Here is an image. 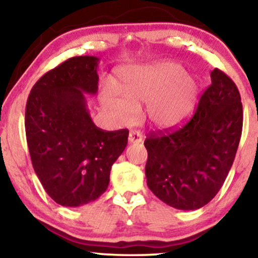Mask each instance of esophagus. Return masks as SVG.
Returning <instances> with one entry per match:
<instances>
[{"label":"esophagus","mask_w":258,"mask_h":258,"mask_svg":"<svg viewBox=\"0 0 258 258\" xmlns=\"http://www.w3.org/2000/svg\"><path fill=\"white\" fill-rule=\"evenodd\" d=\"M129 143H141L143 142V135L140 132H132L129 134Z\"/></svg>","instance_id":"obj_1"}]
</instances>
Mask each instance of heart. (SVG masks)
Wrapping results in <instances>:
<instances>
[{
  "mask_svg": "<svg viewBox=\"0 0 258 258\" xmlns=\"http://www.w3.org/2000/svg\"><path fill=\"white\" fill-rule=\"evenodd\" d=\"M121 95L104 94L102 102L116 121L130 124L137 107L146 103L144 114L157 129H171L184 122L199 100L200 86L181 64L162 61L130 67L117 83Z\"/></svg>",
  "mask_w": 258,
  "mask_h": 258,
  "instance_id": "obj_1",
  "label": "heart"
}]
</instances>
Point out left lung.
Listing matches in <instances>:
<instances>
[{"label":"left lung","instance_id":"left-lung-1","mask_svg":"<svg viewBox=\"0 0 258 258\" xmlns=\"http://www.w3.org/2000/svg\"><path fill=\"white\" fill-rule=\"evenodd\" d=\"M191 119L172 133L150 134L147 184L175 209H200L227 178L241 140L243 110L238 89L215 68Z\"/></svg>","mask_w":258,"mask_h":258}]
</instances>
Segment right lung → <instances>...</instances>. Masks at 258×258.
<instances>
[{
    "instance_id": "right-lung-1",
    "label": "right lung",
    "mask_w": 258,
    "mask_h": 258,
    "mask_svg": "<svg viewBox=\"0 0 258 258\" xmlns=\"http://www.w3.org/2000/svg\"><path fill=\"white\" fill-rule=\"evenodd\" d=\"M96 56H76L44 74L26 107L29 154L41 184L56 203L80 207L109 185L111 165L129 132H103L91 119L86 95L98 89Z\"/></svg>"
}]
</instances>
